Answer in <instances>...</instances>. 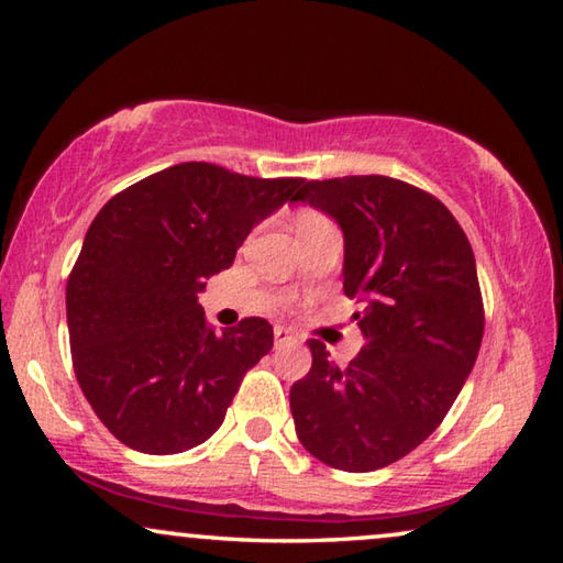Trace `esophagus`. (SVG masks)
Segmentation results:
<instances>
[{"label": "esophagus", "mask_w": 563, "mask_h": 563, "mask_svg": "<svg viewBox=\"0 0 563 563\" xmlns=\"http://www.w3.org/2000/svg\"><path fill=\"white\" fill-rule=\"evenodd\" d=\"M273 338H275V347H283V345H290V342H298V335H295L292 330L283 328V325H275Z\"/></svg>", "instance_id": "1"}]
</instances>
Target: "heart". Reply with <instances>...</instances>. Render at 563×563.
Listing matches in <instances>:
<instances>
[{
    "mask_svg": "<svg viewBox=\"0 0 563 563\" xmlns=\"http://www.w3.org/2000/svg\"><path fill=\"white\" fill-rule=\"evenodd\" d=\"M310 218H318V216H316V213H302V216L298 218V223H300V221H310Z\"/></svg>",
    "mask_w": 563,
    "mask_h": 563,
    "instance_id": "obj_1",
    "label": "heart"
}]
</instances>
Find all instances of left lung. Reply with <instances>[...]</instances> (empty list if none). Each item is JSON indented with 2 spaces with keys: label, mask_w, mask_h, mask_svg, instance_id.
<instances>
[{
  "label": "left lung",
  "mask_w": 563,
  "mask_h": 563,
  "mask_svg": "<svg viewBox=\"0 0 563 563\" xmlns=\"http://www.w3.org/2000/svg\"><path fill=\"white\" fill-rule=\"evenodd\" d=\"M295 201L340 225L342 288L365 347L338 367L310 340L312 367L290 387L295 432L316 460L373 472L430 437L470 377L484 335L472 245L442 201L405 180H305Z\"/></svg>",
  "instance_id": "left-lung-1"
}]
</instances>
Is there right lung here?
<instances>
[{
	"label": "right lung",
	"mask_w": 563,
	"mask_h": 563,
	"mask_svg": "<svg viewBox=\"0 0 563 563\" xmlns=\"http://www.w3.org/2000/svg\"><path fill=\"white\" fill-rule=\"evenodd\" d=\"M302 184L188 161L121 190L93 218L66 283V322L81 393L119 442L178 454L223 424L273 328L245 318L216 335L198 292Z\"/></svg>",
	"instance_id": "obj_1"
}]
</instances>
